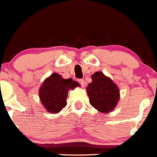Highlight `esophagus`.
<instances>
[{
    "label": "esophagus",
    "instance_id": "esophagus-1",
    "mask_svg": "<svg viewBox=\"0 0 157 157\" xmlns=\"http://www.w3.org/2000/svg\"><path fill=\"white\" fill-rule=\"evenodd\" d=\"M78 82H79V83L81 84V85H82V87H85V80H84V79H79V80H78Z\"/></svg>",
    "mask_w": 157,
    "mask_h": 157
}]
</instances>
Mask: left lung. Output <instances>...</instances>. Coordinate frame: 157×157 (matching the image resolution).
Instances as JSON below:
<instances>
[{"mask_svg": "<svg viewBox=\"0 0 157 157\" xmlns=\"http://www.w3.org/2000/svg\"><path fill=\"white\" fill-rule=\"evenodd\" d=\"M91 78V83L86 88L90 105L103 114L111 112L120 100L118 87L102 72H96Z\"/></svg>", "mask_w": 157, "mask_h": 157, "instance_id": "left-lung-1", "label": "left lung"}]
</instances>
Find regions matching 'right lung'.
Masks as SVG:
<instances>
[{
  "label": "right lung",
  "instance_id": "add662e5",
  "mask_svg": "<svg viewBox=\"0 0 157 157\" xmlns=\"http://www.w3.org/2000/svg\"><path fill=\"white\" fill-rule=\"evenodd\" d=\"M80 85L72 78L65 79L59 74H52L40 86L39 97L45 110L51 114L59 113L67 105L68 91Z\"/></svg>",
  "mask_w": 157,
  "mask_h": 157
}]
</instances>
